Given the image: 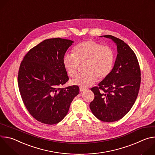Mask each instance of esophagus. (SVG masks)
Listing matches in <instances>:
<instances>
[{
    "mask_svg": "<svg viewBox=\"0 0 155 155\" xmlns=\"http://www.w3.org/2000/svg\"><path fill=\"white\" fill-rule=\"evenodd\" d=\"M86 90L85 87H80V91H84Z\"/></svg>",
    "mask_w": 155,
    "mask_h": 155,
    "instance_id": "obj_1",
    "label": "esophagus"
}]
</instances>
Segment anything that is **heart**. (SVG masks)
I'll use <instances>...</instances> for the list:
<instances>
[{"mask_svg":"<svg viewBox=\"0 0 155 155\" xmlns=\"http://www.w3.org/2000/svg\"><path fill=\"white\" fill-rule=\"evenodd\" d=\"M115 56L113 50L92 40L83 41L77 45L73 54H66L62 59L64 68L68 75L75 78L78 74L80 64L84 66L85 73L78 75L72 83L81 87L94 84L107 78L112 73Z\"/></svg>","mask_w":155,"mask_h":155,"instance_id":"obj_1","label":"heart"}]
</instances>
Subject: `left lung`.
Here are the masks:
<instances>
[{
    "label": "left lung",
    "mask_w": 155,
    "mask_h": 155,
    "mask_svg": "<svg viewBox=\"0 0 155 155\" xmlns=\"http://www.w3.org/2000/svg\"><path fill=\"white\" fill-rule=\"evenodd\" d=\"M103 37L116 43L118 54L112 73L98 86L91 88L94 99L90 107L101 121L114 122L124 117L135 103L140 89L141 74L136 55L128 45L112 35Z\"/></svg>",
    "instance_id": "left-lung-1"
}]
</instances>
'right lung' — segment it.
Instances as JSON below:
<instances>
[{
	"label": "right lung",
	"mask_w": 155,
	"mask_h": 155,
	"mask_svg": "<svg viewBox=\"0 0 155 155\" xmlns=\"http://www.w3.org/2000/svg\"><path fill=\"white\" fill-rule=\"evenodd\" d=\"M73 43L61 38L45 40L21 62L18 84L22 100L29 113L43 124L60 122L79 93L77 85L60 87L69 80L62 59Z\"/></svg>",
	"instance_id": "right-lung-1"
}]
</instances>
